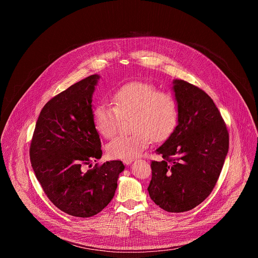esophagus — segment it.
I'll list each match as a JSON object with an SVG mask.
<instances>
[{
  "label": "esophagus",
  "instance_id": "1",
  "mask_svg": "<svg viewBox=\"0 0 258 258\" xmlns=\"http://www.w3.org/2000/svg\"><path fill=\"white\" fill-rule=\"evenodd\" d=\"M132 162H133V159H124L123 160V163L126 165H130Z\"/></svg>",
  "mask_w": 258,
  "mask_h": 258
}]
</instances>
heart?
I'll return each instance as SVG.
<instances>
[{"instance_id":"obj_1","label":"heart","mask_w":258,"mask_h":258,"mask_svg":"<svg viewBox=\"0 0 258 258\" xmlns=\"http://www.w3.org/2000/svg\"><path fill=\"white\" fill-rule=\"evenodd\" d=\"M114 106L99 104L93 111L97 132L106 139L116 135L121 118L132 116L131 135L115 138L107 145L112 158L132 159L148 147L152 140L160 142L173 131L177 121L174 99L145 83H131L112 96Z\"/></svg>"}]
</instances>
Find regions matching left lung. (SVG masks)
<instances>
[{
  "instance_id": "8db88e82",
  "label": "left lung",
  "mask_w": 258,
  "mask_h": 258,
  "mask_svg": "<svg viewBox=\"0 0 258 258\" xmlns=\"http://www.w3.org/2000/svg\"><path fill=\"white\" fill-rule=\"evenodd\" d=\"M177 125L156 149L148 187L151 199L168 212L188 211L212 192L229 151V133L212 99L198 87L174 80Z\"/></svg>"
}]
</instances>
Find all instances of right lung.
I'll use <instances>...</instances> for the list:
<instances>
[{"instance_id": "obj_1", "label": "right lung", "mask_w": 258, "mask_h": 258, "mask_svg": "<svg viewBox=\"0 0 258 258\" xmlns=\"http://www.w3.org/2000/svg\"><path fill=\"white\" fill-rule=\"evenodd\" d=\"M99 79L90 76L52 98L42 109L29 148L31 166L47 197L77 217L102 211L112 200L124 169L120 160L90 168L102 156L92 109Z\"/></svg>"}]
</instances>
